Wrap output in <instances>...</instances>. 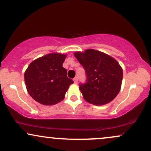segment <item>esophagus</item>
<instances>
[{
    "mask_svg": "<svg viewBox=\"0 0 151 151\" xmlns=\"http://www.w3.org/2000/svg\"><path fill=\"white\" fill-rule=\"evenodd\" d=\"M73 81H74V82L75 83V84H77V82H78V77H74V79H73Z\"/></svg>",
    "mask_w": 151,
    "mask_h": 151,
    "instance_id": "obj_1",
    "label": "esophagus"
}]
</instances>
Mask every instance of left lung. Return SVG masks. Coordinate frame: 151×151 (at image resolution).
Masks as SVG:
<instances>
[{"mask_svg":"<svg viewBox=\"0 0 151 151\" xmlns=\"http://www.w3.org/2000/svg\"><path fill=\"white\" fill-rule=\"evenodd\" d=\"M74 56L85 70L86 82L79 84L83 97L93 105L111 101L121 89L122 68L115 59L97 50L77 52Z\"/></svg>","mask_w":151,"mask_h":151,"instance_id":"1","label":"left lung"}]
</instances>
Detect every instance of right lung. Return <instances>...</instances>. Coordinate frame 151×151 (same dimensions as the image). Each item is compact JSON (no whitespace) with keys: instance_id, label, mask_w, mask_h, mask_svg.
Masks as SVG:
<instances>
[{"instance_id":"right-lung-1","label":"right lung","mask_w":151,"mask_h":151,"mask_svg":"<svg viewBox=\"0 0 151 151\" xmlns=\"http://www.w3.org/2000/svg\"><path fill=\"white\" fill-rule=\"evenodd\" d=\"M65 58L64 54H48L28 66L24 74L26 88L36 101L55 105L64 99L69 86L74 83L62 67Z\"/></svg>"}]
</instances>
